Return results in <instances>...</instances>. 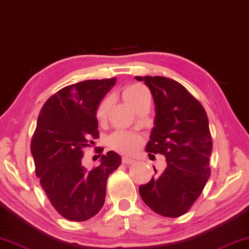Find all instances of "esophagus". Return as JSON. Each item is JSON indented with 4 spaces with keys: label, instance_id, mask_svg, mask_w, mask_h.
Listing matches in <instances>:
<instances>
[{
    "label": "esophagus",
    "instance_id": "obj_1",
    "mask_svg": "<svg viewBox=\"0 0 249 249\" xmlns=\"http://www.w3.org/2000/svg\"><path fill=\"white\" fill-rule=\"evenodd\" d=\"M122 163H124V165H130V164L135 163V160H131L130 157H122Z\"/></svg>",
    "mask_w": 249,
    "mask_h": 249
}]
</instances>
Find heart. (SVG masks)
<instances>
[{"label":"heart","instance_id":"1","mask_svg":"<svg viewBox=\"0 0 249 249\" xmlns=\"http://www.w3.org/2000/svg\"><path fill=\"white\" fill-rule=\"evenodd\" d=\"M145 93H147V91L142 88V86L133 84V85L127 86V88L124 89L122 95H124V99L125 102L133 107ZM109 107H110L109 99L103 100L102 102H101V104L98 107V111H96V116H98L99 120L102 121L107 118V111H109ZM109 142L112 148L124 151V153H131V151H135L140 146L139 137L133 135V133L125 132V131L114 132L113 135L110 137Z\"/></svg>","mask_w":249,"mask_h":249}]
</instances>
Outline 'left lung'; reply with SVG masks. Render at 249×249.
<instances>
[{
  "label": "left lung",
  "mask_w": 249,
  "mask_h": 249,
  "mask_svg": "<svg viewBox=\"0 0 249 249\" xmlns=\"http://www.w3.org/2000/svg\"><path fill=\"white\" fill-rule=\"evenodd\" d=\"M150 89L155 120L146 151L166 157L167 167L139 186L143 202L168 218L183 215L210 178L212 139L205 110L178 82L163 76H136ZM150 155V154H148Z\"/></svg>",
  "instance_id": "1"
}]
</instances>
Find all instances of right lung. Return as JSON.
<instances>
[{
	"label": "right lung",
	"mask_w": 249,
	"mask_h": 249,
	"mask_svg": "<svg viewBox=\"0 0 249 249\" xmlns=\"http://www.w3.org/2000/svg\"><path fill=\"white\" fill-rule=\"evenodd\" d=\"M116 84V77L68 85L46 101L31 140L36 174L50 203L71 221H85L102 209L107 181L120 166L116 151L102 155L100 165L88 171L83 148L99 138L96 111Z\"/></svg>",
	"instance_id": "1"
}]
</instances>
